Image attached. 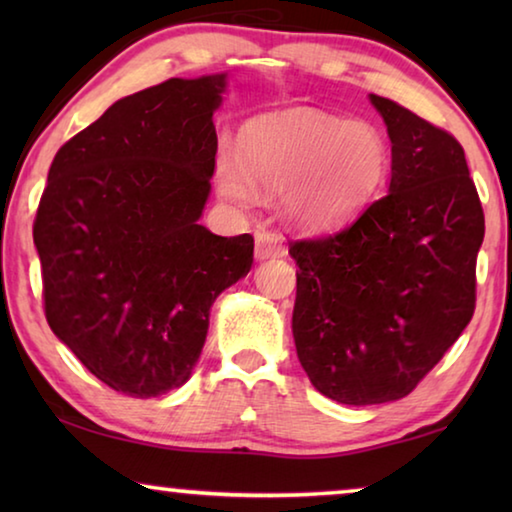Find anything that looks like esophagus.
Instances as JSON below:
<instances>
[{
    "mask_svg": "<svg viewBox=\"0 0 512 512\" xmlns=\"http://www.w3.org/2000/svg\"><path fill=\"white\" fill-rule=\"evenodd\" d=\"M287 253L284 248V239L280 235H273V232H257L255 235V257L262 262V259H273L282 257Z\"/></svg>",
    "mask_w": 512,
    "mask_h": 512,
    "instance_id": "obj_1",
    "label": "esophagus"
}]
</instances>
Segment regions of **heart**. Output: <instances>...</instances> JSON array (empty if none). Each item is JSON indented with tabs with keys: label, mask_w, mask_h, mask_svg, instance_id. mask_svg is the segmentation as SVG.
<instances>
[{
	"label": "heart",
	"mask_w": 512,
	"mask_h": 512,
	"mask_svg": "<svg viewBox=\"0 0 512 512\" xmlns=\"http://www.w3.org/2000/svg\"><path fill=\"white\" fill-rule=\"evenodd\" d=\"M239 160L221 153L219 192L246 205L253 187L284 192L289 219L307 230L343 221L368 201L384 178L386 142L368 124L289 110L257 117L239 135Z\"/></svg>",
	"instance_id": "1"
}]
</instances>
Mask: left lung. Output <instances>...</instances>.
<instances>
[{
    "label": "left lung",
    "mask_w": 512,
    "mask_h": 512,
    "mask_svg": "<svg viewBox=\"0 0 512 512\" xmlns=\"http://www.w3.org/2000/svg\"><path fill=\"white\" fill-rule=\"evenodd\" d=\"M391 137V185L334 235L289 241L293 339L329 400L409 395L474 314L485 219L454 135L370 94Z\"/></svg>",
    "instance_id": "obj_1"
}]
</instances>
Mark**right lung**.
I'll return each mask as SVG.
<instances>
[{
    "instance_id": "obj_1",
    "label": "right lung",
    "mask_w": 512,
    "mask_h": 512,
    "mask_svg": "<svg viewBox=\"0 0 512 512\" xmlns=\"http://www.w3.org/2000/svg\"><path fill=\"white\" fill-rule=\"evenodd\" d=\"M225 74L119 99L60 146L33 241L45 316L94 377L131 397L183 386L216 296L253 266L250 235L201 219Z\"/></svg>"
}]
</instances>
